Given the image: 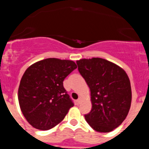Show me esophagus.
<instances>
[{"label":"esophagus","mask_w":149,"mask_h":149,"mask_svg":"<svg viewBox=\"0 0 149 149\" xmlns=\"http://www.w3.org/2000/svg\"><path fill=\"white\" fill-rule=\"evenodd\" d=\"M81 103V99H79V100H76V104H79Z\"/></svg>","instance_id":"esophagus-1"}]
</instances>
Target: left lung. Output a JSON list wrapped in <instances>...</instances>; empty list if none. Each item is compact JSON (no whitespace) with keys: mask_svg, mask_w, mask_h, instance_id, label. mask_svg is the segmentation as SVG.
I'll return each instance as SVG.
<instances>
[{"mask_svg":"<svg viewBox=\"0 0 149 149\" xmlns=\"http://www.w3.org/2000/svg\"><path fill=\"white\" fill-rule=\"evenodd\" d=\"M78 70L91 91L92 108L84 115L99 132H110L122 124L129 111L131 88L124 70L101 58L76 61Z\"/></svg>","mask_w":149,"mask_h":149,"instance_id":"left-lung-1","label":"left lung"}]
</instances>
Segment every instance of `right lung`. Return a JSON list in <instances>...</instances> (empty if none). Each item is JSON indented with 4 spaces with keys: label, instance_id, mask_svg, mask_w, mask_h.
I'll return each mask as SVG.
<instances>
[{
    "label": "right lung",
    "instance_id": "obj_1",
    "mask_svg": "<svg viewBox=\"0 0 149 149\" xmlns=\"http://www.w3.org/2000/svg\"><path fill=\"white\" fill-rule=\"evenodd\" d=\"M76 68V63L70 60L49 58L26 70L18 88V102L32 126L47 131L64 120L74 104L63 81Z\"/></svg>",
    "mask_w": 149,
    "mask_h": 149
}]
</instances>
